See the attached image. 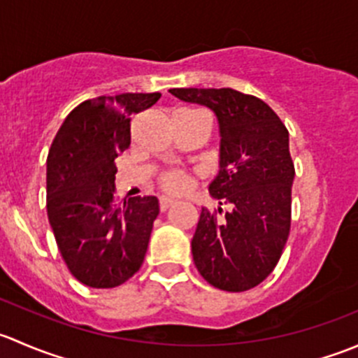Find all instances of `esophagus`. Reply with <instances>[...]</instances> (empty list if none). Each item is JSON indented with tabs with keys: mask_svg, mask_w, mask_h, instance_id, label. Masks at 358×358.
<instances>
[{
	"mask_svg": "<svg viewBox=\"0 0 358 358\" xmlns=\"http://www.w3.org/2000/svg\"><path fill=\"white\" fill-rule=\"evenodd\" d=\"M175 204H176V201L169 199V197H161V201H159V208H161V211H166V209L173 208Z\"/></svg>",
	"mask_w": 358,
	"mask_h": 358,
	"instance_id": "1",
	"label": "esophagus"
}]
</instances>
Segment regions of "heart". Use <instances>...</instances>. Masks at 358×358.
I'll list each match as a JSON object with an SVG mask.
<instances>
[{
    "mask_svg": "<svg viewBox=\"0 0 358 358\" xmlns=\"http://www.w3.org/2000/svg\"><path fill=\"white\" fill-rule=\"evenodd\" d=\"M159 183H161L162 189L166 192H171V194H182L189 189L190 185V178L182 171H166L159 176Z\"/></svg>",
    "mask_w": 358,
    "mask_h": 358,
    "instance_id": "b5f03b06",
    "label": "heart"
}]
</instances>
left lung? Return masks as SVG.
<instances>
[{
    "instance_id": "obj_1",
    "label": "left lung",
    "mask_w": 358,
    "mask_h": 358,
    "mask_svg": "<svg viewBox=\"0 0 358 358\" xmlns=\"http://www.w3.org/2000/svg\"><path fill=\"white\" fill-rule=\"evenodd\" d=\"M183 102L215 112L220 171L209 194L230 211L202 208L192 239L197 270L211 286L243 292L275 268L291 229L294 164L289 131L263 100L232 88H173Z\"/></svg>"
}]
</instances>
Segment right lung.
Masks as SVG:
<instances>
[{
    "label": "right lung",
    "instance_id": "obj_1",
    "mask_svg": "<svg viewBox=\"0 0 358 358\" xmlns=\"http://www.w3.org/2000/svg\"><path fill=\"white\" fill-rule=\"evenodd\" d=\"M161 93H121L79 103L53 138L46 159V209L69 272L81 284L109 289L142 266L157 197L115 202L114 159L131 142V117Z\"/></svg>",
    "mask_w": 358,
    "mask_h": 358
}]
</instances>
